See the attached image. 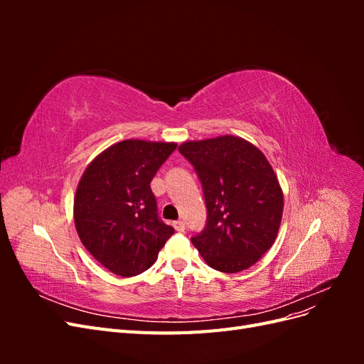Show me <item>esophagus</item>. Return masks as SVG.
<instances>
[{"label": "esophagus", "mask_w": 364, "mask_h": 364, "mask_svg": "<svg viewBox=\"0 0 364 364\" xmlns=\"http://www.w3.org/2000/svg\"><path fill=\"white\" fill-rule=\"evenodd\" d=\"M173 226H174V229H176V230H178V232H183L185 223L182 222V220H178V222H174V223H173Z\"/></svg>", "instance_id": "esophagus-1"}]
</instances>
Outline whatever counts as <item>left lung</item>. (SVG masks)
Masks as SVG:
<instances>
[{"label":"left lung","instance_id":"obj_1","mask_svg":"<svg viewBox=\"0 0 364 364\" xmlns=\"http://www.w3.org/2000/svg\"><path fill=\"white\" fill-rule=\"evenodd\" d=\"M193 165L206 203V225L191 237L209 267L237 273L274 243L284 196L266 156L243 138L225 135L179 147Z\"/></svg>","mask_w":364,"mask_h":364}]
</instances>
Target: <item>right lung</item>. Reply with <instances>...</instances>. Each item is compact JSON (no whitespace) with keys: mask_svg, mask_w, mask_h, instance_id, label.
<instances>
[{"mask_svg":"<svg viewBox=\"0 0 364 364\" xmlns=\"http://www.w3.org/2000/svg\"><path fill=\"white\" fill-rule=\"evenodd\" d=\"M174 149V142H117L87 165L77 186V234L87 252L119 277H135L150 269L174 234L159 218L150 188Z\"/></svg>","mask_w":364,"mask_h":364,"instance_id":"right-lung-1","label":"right lung"}]
</instances>
